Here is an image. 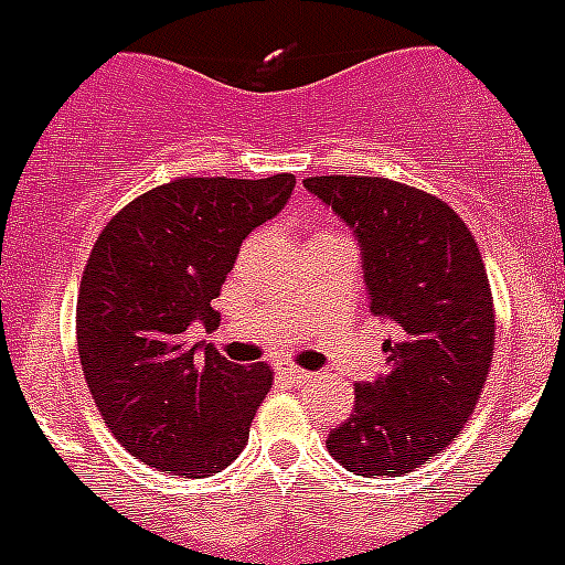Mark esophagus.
Masks as SVG:
<instances>
[{
  "instance_id": "1",
  "label": "esophagus",
  "mask_w": 565,
  "mask_h": 565,
  "mask_svg": "<svg viewBox=\"0 0 565 565\" xmlns=\"http://www.w3.org/2000/svg\"><path fill=\"white\" fill-rule=\"evenodd\" d=\"M281 374L290 380L292 386H305V383H313L316 380V374H310V371H305V369H296V365H284Z\"/></svg>"
}]
</instances>
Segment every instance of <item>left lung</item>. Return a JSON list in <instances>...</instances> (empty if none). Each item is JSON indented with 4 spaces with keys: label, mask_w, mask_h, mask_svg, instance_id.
Returning a JSON list of instances; mask_svg holds the SVG:
<instances>
[{
    "label": "left lung",
    "mask_w": 565,
    "mask_h": 565,
    "mask_svg": "<svg viewBox=\"0 0 565 565\" xmlns=\"http://www.w3.org/2000/svg\"><path fill=\"white\" fill-rule=\"evenodd\" d=\"M360 243L371 313L392 324L386 371L356 383L354 412L328 435L356 476H406L449 441L493 362V301L476 241L447 203L383 177H310Z\"/></svg>",
    "instance_id": "8db88e82"
}]
</instances>
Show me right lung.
<instances>
[{"label":"right lung","mask_w":565,"mask_h":565,"mask_svg":"<svg viewBox=\"0 0 565 565\" xmlns=\"http://www.w3.org/2000/svg\"><path fill=\"white\" fill-rule=\"evenodd\" d=\"M292 188V173L173 179L118 211L92 249L77 296L84 377L113 435L162 473H220L249 441L273 371L188 345V330L217 328L211 301L241 243Z\"/></svg>","instance_id":"1"}]
</instances>
